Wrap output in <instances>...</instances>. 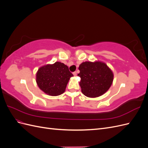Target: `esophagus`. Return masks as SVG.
Here are the masks:
<instances>
[{
    "mask_svg": "<svg viewBox=\"0 0 148 148\" xmlns=\"http://www.w3.org/2000/svg\"><path fill=\"white\" fill-rule=\"evenodd\" d=\"M73 75H74V76H77V71H75V72H73Z\"/></svg>",
    "mask_w": 148,
    "mask_h": 148,
    "instance_id": "obj_1",
    "label": "esophagus"
}]
</instances>
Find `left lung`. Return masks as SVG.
<instances>
[{"label": "left lung", "instance_id": "8db88e82", "mask_svg": "<svg viewBox=\"0 0 148 148\" xmlns=\"http://www.w3.org/2000/svg\"><path fill=\"white\" fill-rule=\"evenodd\" d=\"M78 77L82 92L88 97H97L104 95L114 80L112 71L101 61L84 62L79 65Z\"/></svg>", "mask_w": 148, "mask_h": 148}]
</instances>
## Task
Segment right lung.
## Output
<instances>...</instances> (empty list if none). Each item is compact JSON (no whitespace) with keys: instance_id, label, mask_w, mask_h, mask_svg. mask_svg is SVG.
Wrapping results in <instances>:
<instances>
[{"instance_id":"add662e5","label":"right lung","mask_w":148,"mask_h":148,"mask_svg":"<svg viewBox=\"0 0 148 148\" xmlns=\"http://www.w3.org/2000/svg\"><path fill=\"white\" fill-rule=\"evenodd\" d=\"M73 77L69 67L56 62L40 67L36 75V81L39 89L47 95L59 96L63 94L71 77Z\"/></svg>"}]
</instances>
